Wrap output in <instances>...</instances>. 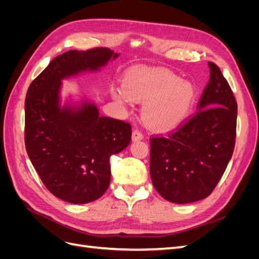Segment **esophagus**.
<instances>
[{
    "label": "esophagus",
    "instance_id": "1",
    "mask_svg": "<svg viewBox=\"0 0 259 259\" xmlns=\"http://www.w3.org/2000/svg\"><path fill=\"white\" fill-rule=\"evenodd\" d=\"M143 138H144V135H143L142 133H140L139 131L135 130L134 132H133V134H132L133 142H137V140H142Z\"/></svg>",
    "mask_w": 259,
    "mask_h": 259
}]
</instances>
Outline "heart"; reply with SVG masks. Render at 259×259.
<instances>
[{"instance_id":"heart-1","label":"heart","mask_w":259,"mask_h":259,"mask_svg":"<svg viewBox=\"0 0 259 259\" xmlns=\"http://www.w3.org/2000/svg\"><path fill=\"white\" fill-rule=\"evenodd\" d=\"M112 97L126 106L131 99L147 100L142 110L144 121L154 130H167L184 122L197 103L195 86L163 71L143 70L127 77L123 88L112 89Z\"/></svg>"}]
</instances>
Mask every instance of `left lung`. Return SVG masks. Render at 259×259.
Returning a JSON list of instances; mask_svg holds the SVG:
<instances>
[{
    "label": "left lung",
    "instance_id": "obj_1",
    "mask_svg": "<svg viewBox=\"0 0 259 259\" xmlns=\"http://www.w3.org/2000/svg\"><path fill=\"white\" fill-rule=\"evenodd\" d=\"M209 81L199 111L167 135L150 139V175L162 197L177 204L207 198L236 143L238 105L221 69L208 61Z\"/></svg>",
    "mask_w": 259,
    "mask_h": 259
}]
</instances>
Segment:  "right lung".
<instances>
[{
	"label": "right lung",
	"mask_w": 259,
	"mask_h": 259,
	"mask_svg": "<svg viewBox=\"0 0 259 259\" xmlns=\"http://www.w3.org/2000/svg\"><path fill=\"white\" fill-rule=\"evenodd\" d=\"M120 54L109 49L69 51L54 58L30 84L25 103V142L45 187L73 204L99 199L110 184L109 159L126 148L131 124L99 115L85 95L61 99L62 80L98 72Z\"/></svg>",
	"instance_id": "add662e5"
}]
</instances>
